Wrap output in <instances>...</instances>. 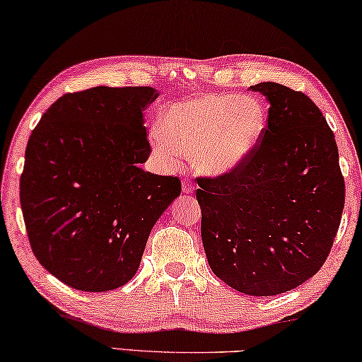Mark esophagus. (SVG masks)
Masks as SVG:
<instances>
[{
  "label": "esophagus",
  "instance_id": "1",
  "mask_svg": "<svg viewBox=\"0 0 362 362\" xmlns=\"http://www.w3.org/2000/svg\"><path fill=\"white\" fill-rule=\"evenodd\" d=\"M194 189H196V186H194V182H191L189 180H185V182H182V192H185V194H192Z\"/></svg>",
  "mask_w": 362,
  "mask_h": 362
}]
</instances>
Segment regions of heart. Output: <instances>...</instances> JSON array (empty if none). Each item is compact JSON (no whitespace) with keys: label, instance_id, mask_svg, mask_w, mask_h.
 <instances>
[{"label":"heart","instance_id":"obj_1","mask_svg":"<svg viewBox=\"0 0 362 362\" xmlns=\"http://www.w3.org/2000/svg\"><path fill=\"white\" fill-rule=\"evenodd\" d=\"M265 111L257 98L233 93H205L171 105L153 127L152 144L171 165L181 155L192 158L200 173L225 175L238 168L257 146Z\"/></svg>","mask_w":362,"mask_h":362}]
</instances>
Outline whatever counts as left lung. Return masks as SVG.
I'll return each mask as SVG.
<instances>
[{
	"label": "left lung",
	"mask_w": 362,
	"mask_h": 362,
	"mask_svg": "<svg viewBox=\"0 0 362 362\" xmlns=\"http://www.w3.org/2000/svg\"><path fill=\"white\" fill-rule=\"evenodd\" d=\"M269 119L252 153L225 175L199 176L210 269L236 291L274 296L314 276L344 207L335 136L305 93L260 82Z\"/></svg>",
	"instance_id": "1"
}]
</instances>
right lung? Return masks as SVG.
I'll return each mask as SVG.
<instances>
[{"label": "right lung", "mask_w": 362, "mask_h": 362, "mask_svg": "<svg viewBox=\"0 0 362 362\" xmlns=\"http://www.w3.org/2000/svg\"><path fill=\"white\" fill-rule=\"evenodd\" d=\"M152 87H93L58 98L32 131L21 175L27 236L49 274L102 293L136 275L176 176L144 171Z\"/></svg>", "instance_id": "obj_1"}]
</instances>
